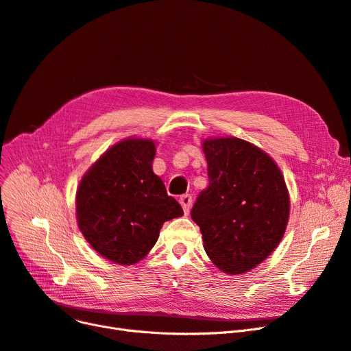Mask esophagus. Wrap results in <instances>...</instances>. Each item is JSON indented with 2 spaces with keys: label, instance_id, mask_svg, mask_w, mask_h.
Returning a JSON list of instances; mask_svg holds the SVG:
<instances>
[{
  "label": "esophagus",
  "instance_id": "obj_1",
  "mask_svg": "<svg viewBox=\"0 0 351 351\" xmlns=\"http://www.w3.org/2000/svg\"><path fill=\"white\" fill-rule=\"evenodd\" d=\"M179 202H180L182 208H184V212L188 213L189 209H191V205H192V196H191L189 193L182 195V196L179 197Z\"/></svg>",
  "mask_w": 351,
  "mask_h": 351
}]
</instances>
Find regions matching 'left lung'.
Here are the masks:
<instances>
[{"label": "left lung", "instance_id": "8db88e82", "mask_svg": "<svg viewBox=\"0 0 351 351\" xmlns=\"http://www.w3.org/2000/svg\"><path fill=\"white\" fill-rule=\"evenodd\" d=\"M209 185L191 217L204 248L221 271L242 274L277 248L288 222L284 178L265 152L237 138L204 142Z\"/></svg>", "mask_w": 351, "mask_h": 351}]
</instances>
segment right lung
Returning a JSON list of instances; mask_svg holds the SVG:
<instances>
[{
	"mask_svg": "<svg viewBox=\"0 0 351 351\" xmlns=\"http://www.w3.org/2000/svg\"><path fill=\"white\" fill-rule=\"evenodd\" d=\"M155 143L114 145L83 176L75 197L79 228L101 256L132 265L154 248L163 222L184 210L152 171Z\"/></svg>",
	"mask_w": 351,
	"mask_h": 351,
	"instance_id": "1",
	"label": "right lung"
}]
</instances>
